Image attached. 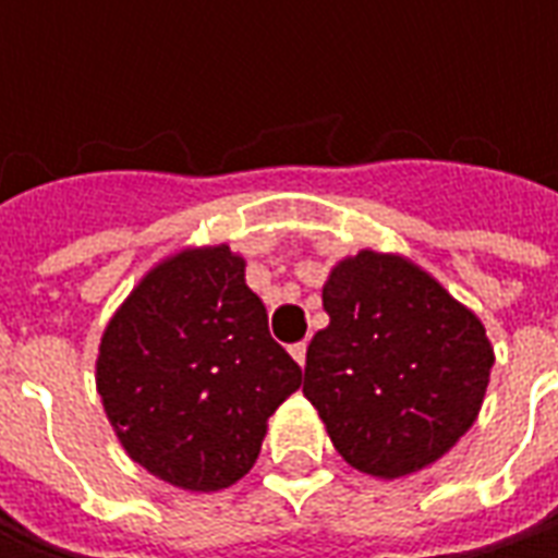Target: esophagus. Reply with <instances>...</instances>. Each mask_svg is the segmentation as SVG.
Wrapping results in <instances>:
<instances>
[{
  "mask_svg": "<svg viewBox=\"0 0 558 558\" xmlns=\"http://www.w3.org/2000/svg\"><path fill=\"white\" fill-rule=\"evenodd\" d=\"M289 351H291V356L298 360V366H304V363H307V341H298V344H291Z\"/></svg>",
  "mask_w": 558,
  "mask_h": 558,
  "instance_id": "1",
  "label": "esophagus"
}]
</instances>
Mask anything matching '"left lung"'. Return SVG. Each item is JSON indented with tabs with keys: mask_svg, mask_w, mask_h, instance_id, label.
Wrapping results in <instances>:
<instances>
[{
	"mask_svg": "<svg viewBox=\"0 0 558 558\" xmlns=\"http://www.w3.org/2000/svg\"><path fill=\"white\" fill-rule=\"evenodd\" d=\"M304 397L335 450L375 478L440 460L482 410L494 348L482 319L397 254L360 251L332 269Z\"/></svg>",
	"mask_w": 558,
	"mask_h": 558,
	"instance_id": "obj_1",
	"label": "left lung"
}]
</instances>
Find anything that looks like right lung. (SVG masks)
I'll list each match as a JSON object with an SVG mask.
<instances>
[{
  "instance_id": "right-lung-1",
  "label": "right lung",
  "mask_w": 558,
  "mask_h": 558,
  "mask_svg": "<svg viewBox=\"0 0 558 558\" xmlns=\"http://www.w3.org/2000/svg\"><path fill=\"white\" fill-rule=\"evenodd\" d=\"M96 385L123 450L183 490H220L254 465L301 366L272 341L229 245L151 269L101 335Z\"/></svg>"
}]
</instances>
